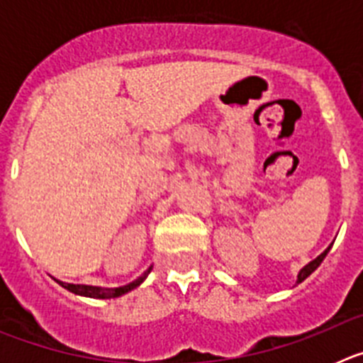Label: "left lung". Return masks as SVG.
Returning a JSON list of instances; mask_svg holds the SVG:
<instances>
[{
	"label": "left lung",
	"instance_id": "obj_1",
	"mask_svg": "<svg viewBox=\"0 0 363 363\" xmlns=\"http://www.w3.org/2000/svg\"><path fill=\"white\" fill-rule=\"evenodd\" d=\"M329 251H331V245L327 247V249H325V251L322 252V255H320V256H316V258H314L313 262H309V264H307L306 267L301 269V271L298 272V280H296V284H301V281L306 280V278L309 277V274H313V272L316 271V269H318V265L322 264V262H323V258H325V256H327V252H329Z\"/></svg>",
	"mask_w": 363,
	"mask_h": 363
}]
</instances>
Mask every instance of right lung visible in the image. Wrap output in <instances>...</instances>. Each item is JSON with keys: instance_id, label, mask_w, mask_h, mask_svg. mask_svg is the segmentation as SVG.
Here are the masks:
<instances>
[{"instance_id": "add662e5", "label": "right lung", "mask_w": 363, "mask_h": 363, "mask_svg": "<svg viewBox=\"0 0 363 363\" xmlns=\"http://www.w3.org/2000/svg\"><path fill=\"white\" fill-rule=\"evenodd\" d=\"M152 271V265H150L149 269H147L145 272H143L142 277L136 278L134 281H130V284L127 285H121V287H96V285H82V284H65V281H60V280H54L57 281V284L62 285V287H65L67 291H70V293L78 294V296H86V298H99V300H108V298H118V296H123V294H127L129 291L136 289L138 285L143 284V280H145L147 277H149V272Z\"/></svg>"}]
</instances>
